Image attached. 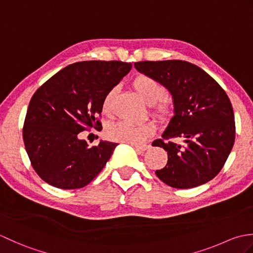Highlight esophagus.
<instances>
[{"label": "esophagus", "instance_id": "obj_1", "mask_svg": "<svg viewBox=\"0 0 253 253\" xmlns=\"http://www.w3.org/2000/svg\"><path fill=\"white\" fill-rule=\"evenodd\" d=\"M131 146L135 147L137 150H139V151H146V150H148L150 148V146H148V144H135V143H131Z\"/></svg>", "mask_w": 253, "mask_h": 253}]
</instances>
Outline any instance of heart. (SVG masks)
<instances>
[{"instance_id": "obj_1", "label": "heart", "mask_w": 253, "mask_h": 253, "mask_svg": "<svg viewBox=\"0 0 253 253\" xmlns=\"http://www.w3.org/2000/svg\"><path fill=\"white\" fill-rule=\"evenodd\" d=\"M132 88L140 96L144 103L151 105L154 114L159 117L169 115L171 104L169 99L165 98L166 89L164 85L147 75H139L132 82ZM115 95V89H111L102 101V112L105 115H111L113 111V99ZM153 127L149 124H132L128 122H117L106 128V137L114 141L125 143H140L151 136Z\"/></svg>"}]
</instances>
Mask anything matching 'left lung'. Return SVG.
Masks as SVG:
<instances>
[{"label": "left lung", "mask_w": 253, "mask_h": 253, "mask_svg": "<svg viewBox=\"0 0 253 253\" xmlns=\"http://www.w3.org/2000/svg\"><path fill=\"white\" fill-rule=\"evenodd\" d=\"M135 67L157 79L173 96L174 116L162 139L152 142L169 157L165 168L155 174L179 189L213 179L235 141L234 111L226 92L202 68L186 61H143L135 63Z\"/></svg>", "instance_id": "1"}]
</instances>
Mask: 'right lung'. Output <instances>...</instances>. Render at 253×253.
Returning a JSON list of instances; mask_svg holds the SVG:
<instances>
[{"label": "right lung", "mask_w": 253, "mask_h": 253, "mask_svg": "<svg viewBox=\"0 0 253 253\" xmlns=\"http://www.w3.org/2000/svg\"><path fill=\"white\" fill-rule=\"evenodd\" d=\"M130 63L84 61L56 73L32 95L23 138L36 173L51 186L78 189L90 184L116 148L100 141L89 147L79 132L102 128L104 95L130 72Z\"/></svg>", "instance_id": "obj_1"}]
</instances>
